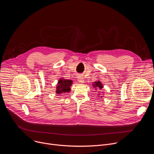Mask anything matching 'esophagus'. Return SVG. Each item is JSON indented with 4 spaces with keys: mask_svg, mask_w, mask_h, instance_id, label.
I'll return each instance as SVG.
<instances>
[{
    "mask_svg": "<svg viewBox=\"0 0 154 154\" xmlns=\"http://www.w3.org/2000/svg\"><path fill=\"white\" fill-rule=\"evenodd\" d=\"M77 79H78V81H79V83H83L84 82V79H83V78L82 77V76H79L78 77H77Z\"/></svg>",
    "mask_w": 154,
    "mask_h": 154,
    "instance_id": "esophagus-1",
    "label": "esophagus"
}]
</instances>
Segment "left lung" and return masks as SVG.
<instances>
[{
	"mask_svg": "<svg viewBox=\"0 0 154 154\" xmlns=\"http://www.w3.org/2000/svg\"><path fill=\"white\" fill-rule=\"evenodd\" d=\"M93 86L95 88H99V89H100V90H101V89L102 88H103L102 83L100 82H99V81H98V82H95L93 83ZM99 95H100V94H99Z\"/></svg>",
	"mask_w": 154,
	"mask_h": 154,
	"instance_id": "1",
	"label": "left lung"
}]
</instances>
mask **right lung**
<instances>
[{"label":"right lung","instance_id":"right-lung-1","mask_svg":"<svg viewBox=\"0 0 154 154\" xmlns=\"http://www.w3.org/2000/svg\"><path fill=\"white\" fill-rule=\"evenodd\" d=\"M72 84V81L71 80H65L64 79H60L58 82L57 86L56 93L57 94H61L62 93L69 92L70 86Z\"/></svg>","mask_w":154,"mask_h":154}]
</instances>
